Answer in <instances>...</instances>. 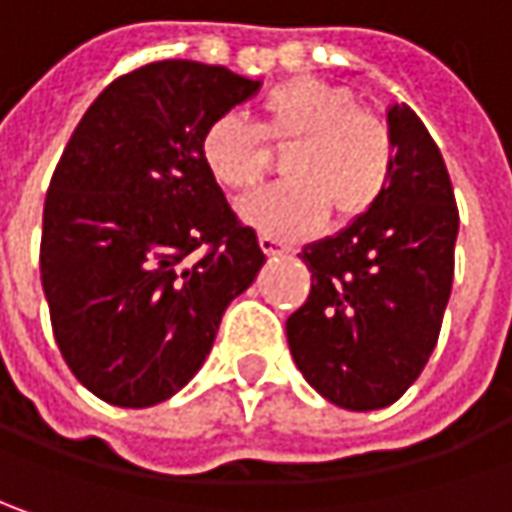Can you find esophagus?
<instances>
[{"mask_svg": "<svg viewBox=\"0 0 512 512\" xmlns=\"http://www.w3.org/2000/svg\"><path fill=\"white\" fill-rule=\"evenodd\" d=\"M257 243H260V249H263L266 255H286V252H289V249H286L283 243H278L272 234H260V237H257Z\"/></svg>", "mask_w": 512, "mask_h": 512, "instance_id": "1", "label": "esophagus"}]
</instances>
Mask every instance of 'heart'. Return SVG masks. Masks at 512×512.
Returning a JSON list of instances; mask_svg holds the SVG:
<instances>
[{
  "instance_id": "1",
  "label": "heart",
  "mask_w": 512,
  "mask_h": 512,
  "mask_svg": "<svg viewBox=\"0 0 512 512\" xmlns=\"http://www.w3.org/2000/svg\"><path fill=\"white\" fill-rule=\"evenodd\" d=\"M283 157L286 183L240 200L237 214L260 234L295 240L318 232L329 209L349 223L367 214L389 189L395 171V137L384 117L361 108L341 85L295 77L260 100V120L220 114L200 137V160L226 191L257 186L269 171V151Z\"/></svg>"
}]
</instances>
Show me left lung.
Returning a JSON list of instances; mask_svg holds the SVG:
<instances>
[{
  "label": "left lung",
  "mask_w": 512,
  "mask_h": 512,
  "mask_svg": "<svg viewBox=\"0 0 512 512\" xmlns=\"http://www.w3.org/2000/svg\"><path fill=\"white\" fill-rule=\"evenodd\" d=\"M395 171L384 197L344 232L309 243V298L286 321L303 378L326 401L395 404L427 367L456 269L458 209L444 157L410 105H392Z\"/></svg>",
  "instance_id": "8db88e82"
}]
</instances>
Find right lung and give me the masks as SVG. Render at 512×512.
I'll return each instance as SVG.
<instances>
[{
    "label": "right lung",
    "mask_w": 512,
    "mask_h": 512,
    "mask_svg": "<svg viewBox=\"0 0 512 512\" xmlns=\"http://www.w3.org/2000/svg\"><path fill=\"white\" fill-rule=\"evenodd\" d=\"M257 88L223 65L151 62L91 102L56 163L42 289L68 369L114 407L186 387L266 263L200 160L206 125Z\"/></svg>",
    "instance_id": "obj_1"
}]
</instances>
